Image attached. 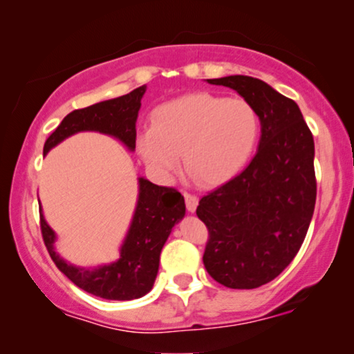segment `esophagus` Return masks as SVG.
I'll use <instances>...</instances> for the list:
<instances>
[{"label":"esophagus","instance_id":"esophagus-1","mask_svg":"<svg viewBox=\"0 0 354 354\" xmlns=\"http://www.w3.org/2000/svg\"><path fill=\"white\" fill-rule=\"evenodd\" d=\"M185 201H186V209H188L189 213H194L198 206V198L191 193H185Z\"/></svg>","mask_w":354,"mask_h":354}]
</instances>
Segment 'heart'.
Segmentation results:
<instances>
[{"mask_svg":"<svg viewBox=\"0 0 354 354\" xmlns=\"http://www.w3.org/2000/svg\"><path fill=\"white\" fill-rule=\"evenodd\" d=\"M258 111L243 98L193 93L154 109L151 128L136 138L146 166L161 178L180 169L200 185H219L248 163L259 138Z\"/></svg>","mask_w":354,"mask_h":354,"instance_id":"heart-1","label":"heart"}]
</instances>
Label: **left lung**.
<instances>
[{"label": "left lung", "instance_id": "8db88e82", "mask_svg": "<svg viewBox=\"0 0 354 354\" xmlns=\"http://www.w3.org/2000/svg\"><path fill=\"white\" fill-rule=\"evenodd\" d=\"M208 83L253 104L261 138L250 165L200 200L196 214L209 231L203 263L223 286L253 290L293 261L310 228L315 141L298 104L265 81L233 75Z\"/></svg>", "mask_w": 354, "mask_h": 354}]
</instances>
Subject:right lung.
I'll return each instance as SVG.
<instances>
[{
  "label": "right lung",
  "instance_id": "right-lung-1",
  "mask_svg": "<svg viewBox=\"0 0 354 354\" xmlns=\"http://www.w3.org/2000/svg\"><path fill=\"white\" fill-rule=\"evenodd\" d=\"M146 84L118 98L101 101L83 109H75L44 143L43 154L61 141L81 131H98L120 140L129 151L136 146V120ZM186 213L185 198L176 189L153 185L138 178V201L129 228L120 246V258L95 268L75 266L56 253V233L41 218L43 241L58 270L86 293L103 299L129 301L149 293L160 268V254L166 239Z\"/></svg>",
  "mask_w": 354,
  "mask_h": 354
}]
</instances>
